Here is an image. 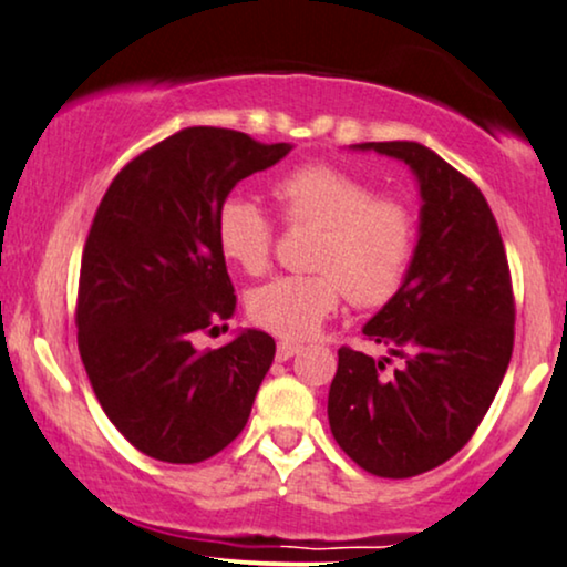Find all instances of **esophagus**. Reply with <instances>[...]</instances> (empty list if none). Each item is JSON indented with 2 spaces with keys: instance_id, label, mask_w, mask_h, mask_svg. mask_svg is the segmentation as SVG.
Listing matches in <instances>:
<instances>
[{
  "instance_id": "esophagus-1",
  "label": "esophagus",
  "mask_w": 567,
  "mask_h": 567,
  "mask_svg": "<svg viewBox=\"0 0 567 567\" xmlns=\"http://www.w3.org/2000/svg\"><path fill=\"white\" fill-rule=\"evenodd\" d=\"M297 351H299L297 343L281 341V343H278V349H276V359H278V362H286V359H291L293 354H297Z\"/></svg>"
}]
</instances>
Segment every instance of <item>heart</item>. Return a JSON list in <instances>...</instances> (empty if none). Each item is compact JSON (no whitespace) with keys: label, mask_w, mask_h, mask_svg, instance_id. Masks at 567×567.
<instances>
[{"label":"heart","mask_w":567,"mask_h":567,"mask_svg":"<svg viewBox=\"0 0 567 567\" xmlns=\"http://www.w3.org/2000/svg\"><path fill=\"white\" fill-rule=\"evenodd\" d=\"M274 197L289 224L315 226L312 276H278L257 286L247 312L274 336L301 341L320 330L343 291L359 307L391 301L406 281L416 226L406 205L378 193L359 176L330 164H307L284 174ZM220 255L245 274L268 266L274 229L257 203L231 195L216 213Z\"/></svg>","instance_id":"1"}]
</instances>
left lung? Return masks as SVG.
I'll list each match as a JSON object with an SVG mask.
<instances>
[{"instance_id":"obj_1","label":"left lung","mask_w":567,"mask_h":567,"mask_svg":"<svg viewBox=\"0 0 567 567\" xmlns=\"http://www.w3.org/2000/svg\"><path fill=\"white\" fill-rule=\"evenodd\" d=\"M403 161L419 185V239L403 281L362 328L401 357L382 374L354 349H338L328 422L364 472L406 480L453 458L480 427L513 354L511 270L497 220L472 179L411 140L357 143Z\"/></svg>"}]
</instances>
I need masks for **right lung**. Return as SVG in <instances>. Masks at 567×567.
I'll list each match as a JSON object with an SVG mask.
<instances>
[{
	"instance_id": "obj_1",
	"label": "right lung",
	"mask_w": 567,
	"mask_h": 567,
	"mask_svg": "<svg viewBox=\"0 0 567 567\" xmlns=\"http://www.w3.org/2000/svg\"><path fill=\"white\" fill-rule=\"evenodd\" d=\"M293 145L187 127L114 176L95 210L78 289V349L95 399L140 453L200 463L245 430L276 341L247 328L220 349L193 336L237 310L216 213Z\"/></svg>"
}]
</instances>
